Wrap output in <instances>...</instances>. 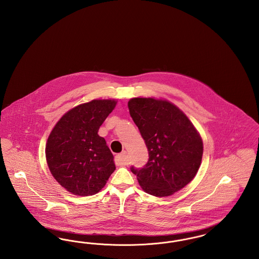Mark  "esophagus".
<instances>
[{"label":"esophagus","instance_id":"1","mask_svg":"<svg viewBox=\"0 0 259 259\" xmlns=\"http://www.w3.org/2000/svg\"><path fill=\"white\" fill-rule=\"evenodd\" d=\"M126 159H127V152L123 150L121 153L117 154L115 156V162L118 165H125L126 164Z\"/></svg>","mask_w":259,"mask_h":259}]
</instances>
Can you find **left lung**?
I'll return each mask as SVG.
<instances>
[{
	"label": "left lung",
	"instance_id": "1",
	"mask_svg": "<svg viewBox=\"0 0 259 259\" xmlns=\"http://www.w3.org/2000/svg\"><path fill=\"white\" fill-rule=\"evenodd\" d=\"M128 109L148 150V163L141 169L132 166L131 172L148 194L170 196L197 174L202 139L185 113L168 101L133 98Z\"/></svg>",
	"mask_w": 259,
	"mask_h": 259
}]
</instances>
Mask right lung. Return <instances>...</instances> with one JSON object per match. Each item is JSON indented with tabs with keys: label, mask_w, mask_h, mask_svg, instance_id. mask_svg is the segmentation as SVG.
Instances as JSON below:
<instances>
[{
	"label": "right lung",
	"mask_w": 259,
	"mask_h": 259,
	"mask_svg": "<svg viewBox=\"0 0 259 259\" xmlns=\"http://www.w3.org/2000/svg\"><path fill=\"white\" fill-rule=\"evenodd\" d=\"M116 105L114 100H93L66 112L52 129L46 147L50 172L69 192L94 195L115 170L113 155L100 126Z\"/></svg>",
	"instance_id": "right-lung-1"
}]
</instances>
